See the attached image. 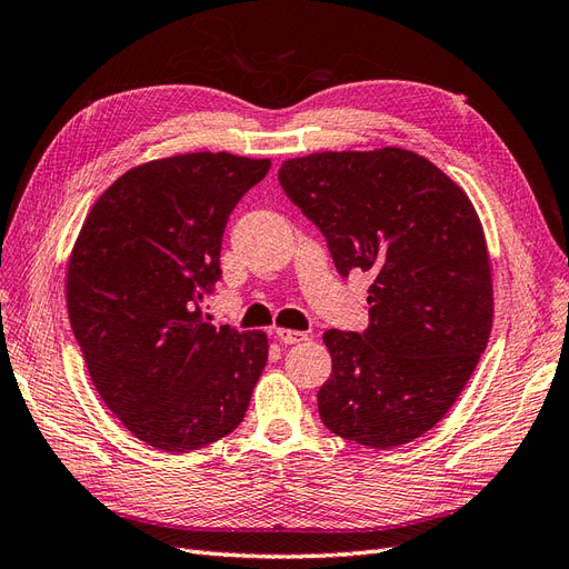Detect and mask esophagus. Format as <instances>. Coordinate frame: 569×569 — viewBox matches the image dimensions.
Listing matches in <instances>:
<instances>
[{
  "instance_id": "1",
  "label": "esophagus",
  "mask_w": 569,
  "mask_h": 569,
  "mask_svg": "<svg viewBox=\"0 0 569 569\" xmlns=\"http://www.w3.org/2000/svg\"><path fill=\"white\" fill-rule=\"evenodd\" d=\"M274 335H278V339L282 343H299V341L308 339L306 332H301V330H287V327H278V330H274Z\"/></svg>"
}]
</instances>
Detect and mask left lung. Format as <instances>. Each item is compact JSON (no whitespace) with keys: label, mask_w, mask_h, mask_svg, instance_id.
<instances>
[{"label":"left lung","mask_w":569,"mask_h":569,"mask_svg":"<svg viewBox=\"0 0 569 569\" xmlns=\"http://www.w3.org/2000/svg\"><path fill=\"white\" fill-rule=\"evenodd\" d=\"M280 184L327 237L337 270L372 274L363 335L327 330L322 425L396 449L451 410L493 325L491 258L470 197L401 147L287 159Z\"/></svg>","instance_id":"1"}]
</instances>
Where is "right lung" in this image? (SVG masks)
Returning <instances> with one entry per match:
<instances>
[{
    "label": "right lung",
    "instance_id": "add662e5",
    "mask_svg": "<svg viewBox=\"0 0 569 569\" xmlns=\"http://www.w3.org/2000/svg\"><path fill=\"white\" fill-rule=\"evenodd\" d=\"M270 159L189 151L130 168L104 189L68 256L66 303L90 380L126 429L166 453L203 449L244 420L268 335L216 327L230 211Z\"/></svg>",
    "mask_w": 569,
    "mask_h": 569
}]
</instances>
